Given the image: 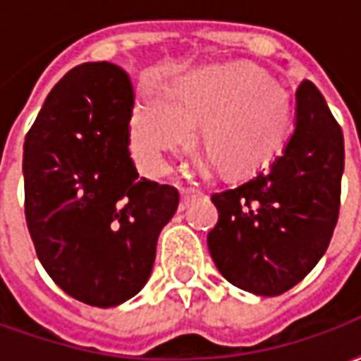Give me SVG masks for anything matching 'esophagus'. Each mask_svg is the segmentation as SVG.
Returning <instances> with one entry per match:
<instances>
[{
	"mask_svg": "<svg viewBox=\"0 0 361 361\" xmlns=\"http://www.w3.org/2000/svg\"><path fill=\"white\" fill-rule=\"evenodd\" d=\"M197 197H201L199 189H181V201H180V211H183L189 204V201H193Z\"/></svg>",
	"mask_w": 361,
	"mask_h": 361,
	"instance_id": "34e87169",
	"label": "esophagus"
}]
</instances>
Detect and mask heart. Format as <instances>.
<instances>
[{
  "label": "heart",
  "instance_id": "heart-1",
  "mask_svg": "<svg viewBox=\"0 0 361 361\" xmlns=\"http://www.w3.org/2000/svg\"><path fill=\"white\" fill-rule=\"evenodd\" d=\"M292 106L259 67L222 63L173 79L164 96L145 92L131 119V149L145 172L158 173L168 154L193 139L224 176L259 172L286 141Z\"/></svg>",
  "mask_w": 361,
  "mask_h": 361
}]
</instances>
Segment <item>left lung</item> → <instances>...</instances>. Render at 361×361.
Segmentation results:
<instances>
[{
  "label": "left lung",
  "instance_id": "obj_1",
  "mask_svg": "<svg viewBox=\"0 0 361 361\" xmlns=\"http://www.w3.org/2000/svg\"><path fill=\"white\" fill-rule=\"evenodd\" d=\"M344 137L311 81L295 90V127L269 168L212 193L207 235L220 274L257 295L295 286L325 255L341 209Z\"/></svg>",
  "mask_w": 361,
  "mask_h": 361
}]
</instances>
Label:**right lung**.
<instances>
[{"instance_id":"right-lung-1","label":"right lung","mask_w":361,"mask_h":361,"mask_svg":"<svg viewBox=\"0 0 361 361\" xmlns=\"http://www.w3.org/2000/svg\"><path fill=\"white\" fill-rule=\"evenodd\" d=\"M133 87L108 61L73 67L25 139V216L36 255L66 294L114 307L139 294L178 189L139 178L129 154Z\"/></svg>"}]
</instances>
